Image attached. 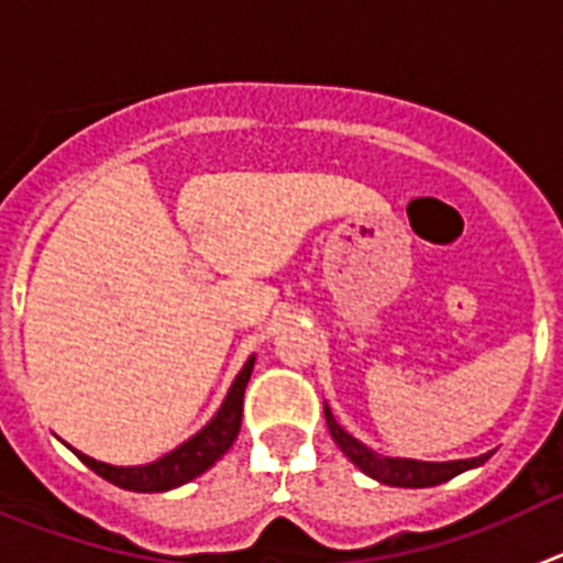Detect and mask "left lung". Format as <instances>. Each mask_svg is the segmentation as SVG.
Returning a JSON list of instances; mask_svg holds the SVG:
<instances>
[{
    "label": "left lung",
    "instance_id": "left-lung-1",
    "mask_svg": "<svg viewBox=\"0 0 563 563\" xmlns=\"http://www.w3.org/2000/svg\"><path fill=\"white\" fill-rule=\"evenodd\" d=\"M327 426H330L332 440L338 442V449L350 456L363 474L372 476V479L383 482V485L391 487H431L440 485V482L454 479L456 474L467 471V467H476L487 460L490 454L474 456V460H456V462H420V460H391V456H377L375 451H369L363 442H357L355 437L346 434L332 417L330 406H324Z\"/></svg>",
    "mask_w": 563,
    "mask_h": 563
}]
</instances>
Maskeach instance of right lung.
I'll list each match as a JSON object with an SVG mask.
<instances>
[{
    "label": "right lung",
    "mask_w": 563,
    "mask_h": 563,
    "mask_svg": "<svg viewBox=\"0 0 563 563\" xmlns=\"http://www.w3.org/2000/svg\"><path fill=\"white\" fill-rule=\"evenodd\" d=\"M253 372V357L242 366V372L233 380L231 391H228L222 409L217 411L211 422L200 434H194L191 440L183 442L180 449H174L163 460L152 462V465H137V467H114L107 462H96L92 456L81 454L73 449V454L92 467L98 476H103L112 485L123 487V490H137V494H161V490H172L177 485H186L194 476L206 474L213 462L220 460L228 449L233 445L242 426V400H245V386L251 380Z\"/></svg>",
    "instance_id": "1"
}]
</instances>
